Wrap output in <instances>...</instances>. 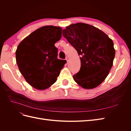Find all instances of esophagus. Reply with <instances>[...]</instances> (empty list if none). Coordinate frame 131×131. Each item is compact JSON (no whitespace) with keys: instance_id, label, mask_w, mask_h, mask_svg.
I'll use <instances>...</instances> for the list:
<instances>
[{"instance_id":"34e87169","label":"esophagus","mask_w":131,"mask_h":131,"mask_svg":"<svg viewBox=\"0 0 131 131\" xmlns=\"http://www.w3.org/2000/svg\"><path fill=\"white\" fill-rule=\"evenodd\" d=\"M66 60L67 62H68V61H69V58L67 57L66 58Z\"/></svg>"}]
</instances>
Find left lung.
<instances>
[{"mask_svg": "<svg viewBox=\"0 0 131 131\" xmlns=\"http://www.w3.org/2000/svg\"><path fill=\"white\" fill-rule=\"evenodd\" d=\"M63 35L80 56L81 68L73 75L74 81L85 89L101 84L113 65L115 50L113 40L100 29L84 23L66 27ZM89 72L94 74L87 75Z\"/></svg>", "mask_w": 131, "mask_h": 131, "instance_id": "obj_1", "label": "left lung"}]
</instances>
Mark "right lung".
Wrapping results in <instances>:
<instances>
[{
  "mask_svg": "<svg viewBox=\"0 0 131 131\" xmlns=\"http://www.w3.org/2000/svg\"><path fill=\"white\" fill-rule=\"evenodd\" d=\"M62 30L60 27L43 26L17 46L16 59L19 72L35 89L43 90L52 85L67 63L57 58V49L54 46L61 38Z\"/></svg>",
  "mask_w": 131,
  "mask_h": 131,
  "instance_id": "add662e5",
  "label": "right lung"
}]
</instances>
